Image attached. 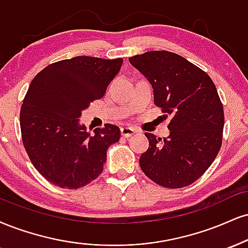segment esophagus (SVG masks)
Masks as SVG:
<instances>
[{
  "label": "esophagus",
  "instance_id": "obj_1",
  "mask_svg": "<svg viewBox=\"0 0 248 248\" xmlns=\"http://www.w3.org/2000/svg\"><path fill=\"white\" fill-rule=\"evenodd\" d=\"M136 133V130L132 127H122L121 128V135L124 137H130Z\"/></svg>",
  "mask_w": 248,
  "mask_h": 248
}]
</instances>
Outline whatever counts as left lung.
Wrapping results in <instances>:
<instances>
[{"label": "left lung", "mask_w": 248, "mask_h": 248, "mask_svg": "<svg viewBox=\"0 0 248 248\" xmlns=\"http://www.w3.org/2000/svg\"><path fill=\"white\" fill-rule=\"evenodd\" d=\"M150 82L155 105L172 115L168 139L145 133L149 148L140 166L166 188H183L209 169L223 140L224 111L213 79L188 60L168 50L129 58Z\"/></svg>", "instance_id": "obj_1"}]
</instances>
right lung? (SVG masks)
Returning <instances> with one entry per match:
<instances>
[{"mask_svg":"<svg viewBox=\"0 0 248 248\" xmlns=\"http://www.w3.org/2000/svg\"><path fill=\"white\" fill-rule=\"evenodd\" d=\"M122 62L76 56L47 65L30 84L19 115L23 144L50 184L77 189L103 172L107 149L120 140V129L106 124L91 135L78 118L104 97Z\"/></svg>","mask_w":248,"mask_h":248,"instance_id":"obj_1","label":"right lung"}]
</instances>
